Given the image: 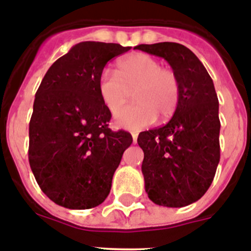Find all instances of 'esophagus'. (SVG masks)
<instances>
[{
    "instance_id": "1",
    "label": "esophagus",
    "mask_w": 251,
    "mask_h": 251,
    "mask_svg": "<svg viewBox=\"0 0 251 251\" xmlns=\"http://www.w3.org/2000/svg\"><path fill=\"white\" fill-rule=\"evenodd\" d=\"M132 138H133V143H137V138H138V134L136 132L132 133Z\"/></svg>"
}]
</instances>
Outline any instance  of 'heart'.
<instances>
[{
	"instance_id": "obj_1",
	"label": "heart",
	"mask_w": 251,
	"mask_h": 251,
	"mask_svg": "<svg viewBox=\"0 0 251 251\" xmlns=\"http://www.w3.org/2000/svg\"><path fill=\"white\" fill-rule=\"evenodd\" d=\"M101 100L112 113L135 94L136 104L115 113L119 127L139 130L157 119H167L176 112L181 98V83L175 70L163 68L148 54H133L119 60L115 74L101 73L98 81Z\"/></svg>"
}]
</instances>
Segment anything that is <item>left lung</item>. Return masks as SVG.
<instances>
[{"instance_id": "8db88e82", "label": "left lung", "mask_w": 251, "mask_h": 251, "mask_svg": "<svg viewBox=\"0 0 251 251\" xmlns=\"http://www.w3.org/2000/svg\"><path fill=\"white\" fill-rule=\"evenodd\" d=\"M134 49L163 57L179 77L181 98L174 117L162 127L139 133L137 142L145 153L142 174L150 200L183 207L205 195L220 161L214 83L199 57L181 44H142Z\"/></svg>"}]
</instances>
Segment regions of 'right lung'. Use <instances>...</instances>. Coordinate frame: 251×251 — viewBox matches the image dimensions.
<instances>
[{
    "label": "right lung",
    "mask_w": 251,
    "mask_h": 251,
    "mask_svg": "<svg viewBox=\"0 0 251 251\" xmlns=\"http://www.w3.org/2000/svg\"><path fill=\"white\" fill-rule=\"evenodd\" d=\"M130 46L84 41L49 68L35 95L28 162L44 194L60 206L85 210L109 195L128 132H113L98 81L104 66Z\"/></svg>",
    "instance_id": "obj_1"
}]
</instances>
